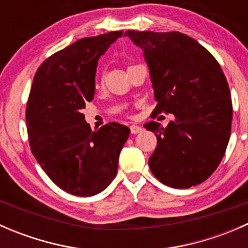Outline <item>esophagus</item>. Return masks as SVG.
<instances>
[{
  "label": "esophagus",
  "mask_w": 248,
  "mask_h": 248,
  "mask_svg": "<svg viewBox=\"0 0 248 248\" xmlns=\"http://www.w3.org/2000/svg\"><path fill=\"white\" fill-rule=\"evenodd\" d=\"M142 131V128L140 126H137V124H132L131 126V133L132 134H138Z\"/></svg>",
  "instance_id": "34e87169"
}]
</instances>
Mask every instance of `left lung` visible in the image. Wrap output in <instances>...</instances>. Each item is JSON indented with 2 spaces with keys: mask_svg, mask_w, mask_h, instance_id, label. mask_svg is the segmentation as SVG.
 Here are the masks:
<instances>
[{
  "mask_svg": "<svg viewBox=\"0 0 248 248\" xmlns=\"http://www.w3.org/2000/svg\"><path fill=\"white\" fill-rule=\"evenodd\" d=\"M144 52L157 106L171 112L168 126L144 124L157 137L149 158L152 174L172 188L204 182L218 167L231 137L232 107L228 82L214 56L181 32L127 31Z\"/></svg>",
  "mask_w": 248,
  "mask_h": 248,
  "instance_id": "left-lung-1",
  "label": "left lung"
}]
</instances>
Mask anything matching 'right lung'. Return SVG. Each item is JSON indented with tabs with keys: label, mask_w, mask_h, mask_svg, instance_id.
Returning <instances> with one entry per match:
<instances>
[{
	"label": "right lung",
	"mask_w": 248,
	"mask_h": 248,
	"mask_svg": "<svg viewBox=\"0 0 248 248\" xmlns=\"http://www.w3.org/2000/svg\"><path fill=\"white\" fill-rule=\"evenodd\" d=\"M122 33L79 39L46 59L33 78L26 107L31 151L47 176L73 196H94L111 184L131 132L117 122L92 131L82 114L93 99L99 57Z\"/></svg>",
	"instance_id": "1"
}]
</instances>
